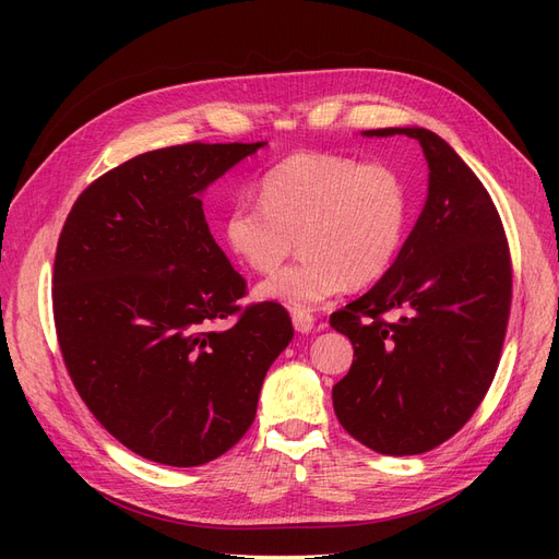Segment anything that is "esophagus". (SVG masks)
Returning a JSON list of instances; mask_svg holds the SVG:
<instances>
[{
  "instance_id": "obj_1",
  "label": "esophagus",
  "mask_w": 559,
  "mask_h": 559,
  "mask_svg": "<svg viewBox=\"0 0 559 559\" xmlns=\"http://www.w3.org/2000/svg\"><path fill=\"white\" fill-rule=\"evenodd\" d=\"M292 319H294V329H296L298 333H310V331H314V314H310V312H306V310H296V312L292 314Z\"/></svg>"
}]
</instances>
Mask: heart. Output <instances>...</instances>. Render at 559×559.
Listing matches in <instances>:
<instances>
[{
	"label": "heart",
	"mask_w": 559,
	"mask_h": 559,
	"mask_svg": "<svg viewBox=\"0 0 559 559\" xmlns=\"http://www.w3.org/2000/svg\"><path fill=\"white\" fill-rule=\"evenodd\" d=\"M259 200L228 210L230 251L259 275L292 257L302 259L259 284V298L310 310L366 286L396 261L411 224L405 179L384 163H361L329 151H300L275 163L259 181Z\"/></svg>",
	"instance_id": "b5f03b06"
}]
</instances>
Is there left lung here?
<instances>
[{
  "label": "left lung",
  "instance_id": "8db88e82",
  "mask_svg": "<svg viewBox=\"0 0 559 559\" xmlns=\"http://www.w3.org/2000/svg\"><path fill=\"white\" fill-rule=\"evenodd\" d=\"M366 134L417 140L429 195L384 277L329 319L357 357L333 386V408L366 448L419 454L460 431L495 380L513 298L511 249L492 198L445 140L425 128Z\"/></svg>",
  "mask_w": 559,
  "mask_h": 559
}]
</instances>
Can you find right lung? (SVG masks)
Segmentation results:
<instances>
[{
	"instance_id": "1",
	"label": "right lung",
	"mask_w": 559,
	"mask_h": 559,
	"mask_svg": "<svg viewBox=\"0 0 559 559\" xmlns=\"http://www.w3.org/2000/svg\"><path fill=\"white\" fill-rule=\"evenodd\" d=\"M265 142L146 151L97 177L62 226L53 319L79 396L118 443L167 466L230 450L292 343L280 302L240 306L245 277L198 193ZM233 318L230 328H218Z\"/></svg>"
}]
</instances>
